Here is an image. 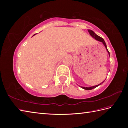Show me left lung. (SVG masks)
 <instances>
[{"mask_svg":"<svg viewBox=\"0 0 128 128\" xmlns=\"http://www.w3.org/2000/svg\"><path fill=\"white\" fill-rule=\"evenodd\" d=\"M88 31L89 32L91 36L92 37H93L94 39H95L96 40H98V41L102 42V43H103V45L104 46V47H105V48H106V50H107V52H108V54H109V56H110V54L109 51H108V50H107V45H106V42H105V41H104V40H103L102 37H100L99 36H98V35H97L96 34L94 33V32L93 31H92L91 30H88ZM104 81H105V80L103 81V82H102L100 84H98V85H95V86H91V87H82V86H80L81 88H83V89H84V90H92V89H93V88H97V86H98L100 85H101V84H102V83H103V82H104Z\"/></svg>","mask_w":128,"mask_h":128,"instance_id":"1","label":"left lung"}]
</instances>
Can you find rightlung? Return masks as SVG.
<instances>
[{"label":"right lung","mask_w":128,"mask_h":128,"mask_svg":"<svg viewBox=\"0 0 128 128\" xmlns=\"http://www.w3.org/2000/svg\"><path fill=\"white\" fill-rule=\"evenodd\" d=\"M35 34H34V35H35Z\"/></svg>","instance_id":"obj_1"}]
</instances>
